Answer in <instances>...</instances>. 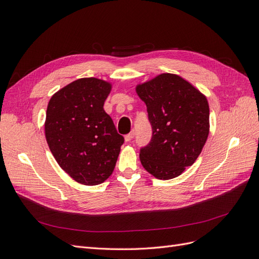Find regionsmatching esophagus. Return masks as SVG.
<instances>
[{"label": "esophagus", "mask_w": 259, "mask_h": 259, "mask_svg": "<svg viewBox=\"0 0 259 259\" xmlns=\"http://www.w3.org/2000/svg\"><path fill=\"white\" fill-rule=\"evenodd\" d=\"M134 136H135V132L132 131L130 134H127L126 136H125V142H131V140L134 138Z\"/></svg>", "instance_id": "34e87169"}]
</instances>
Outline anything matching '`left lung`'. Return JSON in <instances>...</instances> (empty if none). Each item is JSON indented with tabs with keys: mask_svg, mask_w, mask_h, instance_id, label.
<instances>
[{
	"mask_svg": "<svg viewBox=\"0 0 259 259\" xmlns=\"http://www.w3.org/2000/svg\"><path fill=\"white\" fill-rule=\"evenodd\" d=\"M152 126L150 143L140 149L143 166L155 178L167 180L191 166L209 132L206 97L182 76L162 73L136 86Z\"/></svg>",
	"mask_w": 259,
	"mask_h": 259,
	"instance_id": "1",
	"label": "left lung"
}]
</instances>
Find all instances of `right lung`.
<instances>
[{
	"instance_id": "right-lung-1",
	"label": "right lung",
	"mask_w": 259,
	"mask_h": 259,
	"mask_svg": "<svg viewBox=\"0 0 259 259\" xmlns=\"http://www.w3.org/2000/svg\"><path fill=\"white\" fill-rule=\"evenodd\" d=\"M111 84L83 77L52 96L45 120V137L55 160L75 182L104 183L112 174L124 137L117 134L104 104Z\"/></svg>"
}]
</instances>
